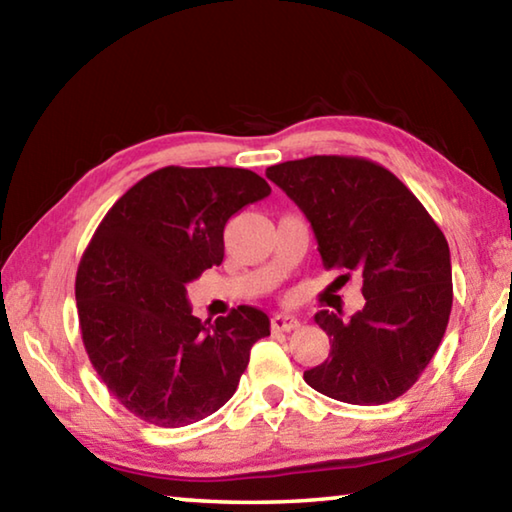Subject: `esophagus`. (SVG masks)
I'll use <instances>...</instances> for the list:
<instances>
[{"mask_svg": "<svg viewBox=\"0 0 512 512\" xmlns=\"http://www.w3.org/2000/svg\"><path fill=\"white\" fill-rule=\"evenodd\" d=\"M271 327L275 332H291V329L300 327V318L289 316V314H275L271 318Z\"/></svg>", "mask_w": 512, "mask_h": 512, "instance_id": "obj_1", "label": "esophagus"}]
</instances>
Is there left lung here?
Here are the masks:
<instances>
[{
  "label": "left lung",
  "instance_id": "obj_1",
  "mask_svg": "<svg viewBox=\"0 0 512 512\" xmlns=\"http://www.w3.org/2000/svg\"><path fill=\"white\" fill-rule=\"evenodd\" d=\"M266 178L305 212L323 266L363 277L366 307L350 320L314 316L332 352L305 381L348 404L397 400L429 366L452 314L445 235L400 178L366 158L311 155L268 167Z\"/></svg>",
  "mask_w": 512,
  "mask_h": 512
}]
</instances>
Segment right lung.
I'll return each mask as SVG.
<instances>
[{"label":"right lung","instance_id":"obj_1","mask_svg":"<svg viewBox=\"0 0 512 512\" xmlns=\"http://www.w3.org/2000/svg\"><path fill=\"white\" fill-rule=\"evenodd\" d=\"M271 194L232 167H164L103 216L76 273L85 352L112 397L155 427H187L235 395L250 348L271 334L262 309L239 305L201 323L187 284L223 262V228Z\"/></svg>","mask_w":512,"mask_h":512}]
</instances>
